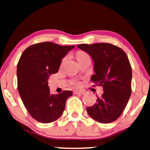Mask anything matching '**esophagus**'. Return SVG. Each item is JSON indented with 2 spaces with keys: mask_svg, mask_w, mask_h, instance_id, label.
I'll use <instances>...</instances> for the list:
<instances>
[{
  "mask_svg": "<svg viewBox=\"0 0 150 150\" xmlns=\"http://www.w3.org/2000/svg\"><path fill=\"white\" fill-rule=\"evenodd\" d=\"M86 91H74L73 93L74 94H81V95H84L85 94Z\"/></svg>",
  "mask_w": 150,
  "mask_h": 150,
  "instance_id": "obj_1",
  "label": "esophagus"
}]
</instances>
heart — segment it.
<instances>
[{
	"label": "heart",
	"mask_w": 150,
	"mask_h": 150,
	"mask_svg": "<svg viewBox=\"0 0 150 150\" xmlns=\"http://www.w3.org/2000/svg\"><path fill=\"white\" fill-rule=\"evenodd\" d=\"M86 55H88V54H87L86 52H82V51H79V52H77L76 54V58H77V59H78L81 58V57H83L86 56ZM75 84L76 85V86H79V81H76V82H75Z\"/></svg>",
	"instance_id": "1"
}]
</instances>
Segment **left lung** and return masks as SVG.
Returning a JSON list of instances; mask_svg holds the SVG:
<instances>
[{
  "label": "left lung",
  "instance_id": "obj_1",
  "mask_svg": "<svg viewBox=\"0 0 150 150\" xmlns=\"http://www.w3.org/2000/svg\"><path fill=\"white\" fill-rule=\"evenodd\" d=\"M77 47L92 57L96 74L91 79L104 91L95 105L86 108L87 112L98 122H112L122 114L132 93V71L127 55L111 43L79 44Z\"/></svg>",
  "mask_w": 150,
  "mask_h": 150
}]
</instances>
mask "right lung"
I'll return each instance as SVG.
<instances>
[{
    "label": "right lung",
    "instance_id": "right-lung-1",
    "mask_svg": "<svg viewBox=\"0 0 150 150\" xmlns=\"http://www.w3.org/2000/svg\"><path fill=\"white\" fill-rule=\"evenodd\" d=\"M74 45L52 42L33 44L23 51L17 64L18 91L30 115L41 123L52 122L61 116L71 91L50 94L48 79L58 72L62 59Z\"/></svg>",
    "mask_w": 150,
    "mask_h": 150
}]
</instances>
